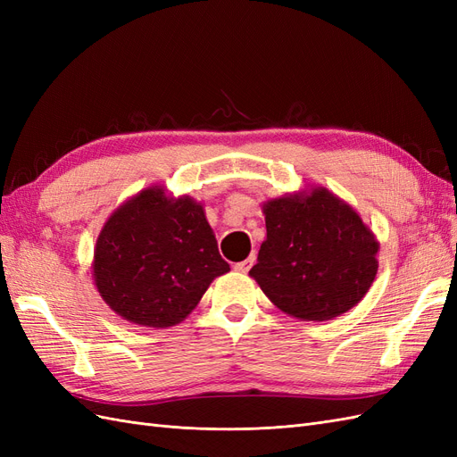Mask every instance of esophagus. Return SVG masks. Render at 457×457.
Here are the masks:
<instances>
[{"label":"esophagus","mask_w":457,"mask_h":457,"mask_svg":"<svg viewBox=\"0 0 457 457\" xmlns=\"http://www.w3.org/2000/svg\"><path fill=\"white\" fill-rule=\"evenodd\" d=\"M253 262H255V257L252 255V257H247L245 261L237 262V265H234V270H238V272H247V270H250V269L253 267Z\"/></svg>","instance_id":"1"}]
</instances>
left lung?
<instances>
[{
	"instance_id": "obj_1",
	"label": "left lung",
	"mask_w": 457,
	"mask_h": 457,
	"mask_svg": "<svg viewBox=\"0 0 457 457\" xmlns=\"http://www.w3.org/2000/svg\"><path fill=\"white\" fill-rule=\"evenodd\" d=\"M267 240L252 278L276 307L309 322L331 320L368 294L379 244L353 207L324 187L262 204Z\"/></svg>"
}]
</instances>
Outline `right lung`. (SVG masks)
<instances>
[{
    "mask_svg": "<svg viewBox=\"0 0 457 457\" xmlns=\"http://www.w3.org/2000/svg\"><path fill=\"white\" fill-rule=\"evenodd\" d=\"M219 255L204 205L148 187L108 217L93 255V278L106 305L123 320L170 328L196 309L217 276Z\"/></svg>",
    "mask_w": 457,
    "mask_h": 457,
    "instance_id": "1",
    "label": "right lung"
}]
</instances>
